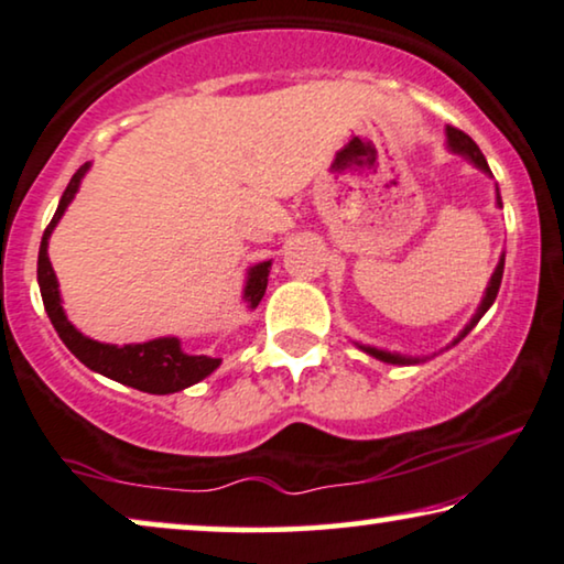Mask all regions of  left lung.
Returning <instances> with one entry per match:
<instances>
[{"label": "left lung", "mask_w": 564, "mask_h": 564, "mask_svg": "<svg viewBox=\"0 0 564 564\" xmlns=\"http://www.w3.org/2000/svg\"><path fill=\"white\" fill-rule=\"evenodd\" d=\"M446 147H448V152H454V154L464 156V160H469L471 164H475L477 170H482L487 177H492L490 167H487V160H485V154L479 152V147H477L475 141H471V139H469L467 133H464V131L454 129V126H446ZM495 206L502 208V198H500V191H498V185H495ZM502 268H506V252L500 254L498 265H495L492 275H490V281H487L485 296H482V302H479L477 312L471 314V319L467 322V325H464L462 333L454 337L452 345H456V343H459V340H464V337H467V335L471 333V329H475L477 322L485 317V312L490 310V306H492L495 296H498V291H500V281H502ZM356 345H358L360 350H364V352H369V356H373V358H377V360H384V364H394V366H415V364H423V360H427V356H425V358H420V356H402V352L384 350V348H373V345H364V343H356ZM452 345H446V350L452 348ZM433 356H435V352H433Z\"/></svg>", "instance_id": "1"}]
</instances>
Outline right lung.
I'll return each mask as SVG.
<instances>
[{"label": "right lung", "mask_w": 564, "mask_h": 564, "mask_svg": "<svg viewBox=\"0 0 564 564\" xmlns=\"http://www.w3.org/2000/svg\"><path fill=\"white\" fill-rule=\"evenodd\" d=\"M93 162H85L82 167L74 172V177L66 185V191L58 200V208L54 219L43 231L41 250H37V286H41L43 306H46V314L51 325L62 337V343L69 348L74 356H77L87 369H93L102 377H108L118 384L133 387L139 392L149 394H172L183 392V389L198 384L206 377L221 366V358L212 356H191V352L183 350L180 345V337H154V340L147 343H129V345H110V343H97L93 337L82 335L77 327L72 325L69 317H66L62 306V291H58V278L54 273V265L48 260V239L54 235L56 224L62 221V216L69 204L77 195L82 177L87 175ZM270 265L273 262L262 260L258 265L247 270V281L242 289V302L247 310H254L260 304V299L265 296L268 289V275Z\"/></svg>", "instance_id": "add662e5"}]
</instances>
